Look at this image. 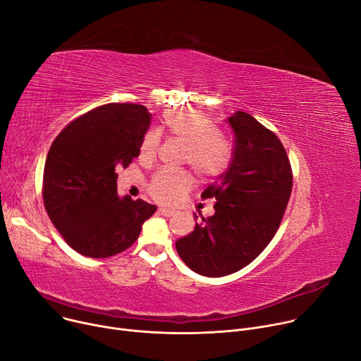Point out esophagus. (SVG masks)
I'll list each match as a JSON object with an SVG mask.
<instances>
[{
  "mask_svg": "<svg viewBox=\"0 0 361 361\" xmlns=\"http://www.w3.org/2000/svg\"><path fill=\"white\" fill-rule=\"evenodd\" d=\"M158 213H159L161 216H166V217L174 216V210H171V209H167V207H159V209H158Z\"/></svg>",
  "mask_w": 361,
  "mask_h": 361,
  "instance_id": "obj_1",
  "label": "esophagus"
}]
</instances>
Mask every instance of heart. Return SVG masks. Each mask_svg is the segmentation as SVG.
Here are the masks:
<instances>
[{
	"instance_id": "obj_1",
	"label": "heart",
	"mask_w": 361,
	"mask_h": 361,
	"mask_svg": "<svg viewBox=\"0 0 361 361\" xmlns=\"http://www.w3.org/2000/svg\"><path fill=\"white\" fill-rule=\"evenodd\" d=\"M164 125L171 140L184 147V162L200 180L220 176L231 159V147L219 137L213 122L203 114L191 109L170 111L164 115ZM159 145L157 133H148L141 142V158L152 159ZM192 178L188 173L159 171L149 183V192L159 203H174L191 188Z\"/></svg>"
}]
</instances>
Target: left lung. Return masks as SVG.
Here are the masks:
<instances>
[{
	"label": "left lung",
	"mask_w": 361,
	"mask_h": 361,
	"mask_svg": "<svg viewBox=\"0 0 361 361\" xmlns=\"http://www.w3.org/2000/svg\"><path fill=\"white\" fill-rule=\"evenodd\" d=\"M226 122L235 134L231 164L202 199H214V214L176 242L195 274L220 278L247 267L275 236L285 213L292 171L279 138L252 115L238 111ZM194 219L197 216L194 213Z\"/></svg>",
	"instance_id": "8db88e82"
}]
</instances>
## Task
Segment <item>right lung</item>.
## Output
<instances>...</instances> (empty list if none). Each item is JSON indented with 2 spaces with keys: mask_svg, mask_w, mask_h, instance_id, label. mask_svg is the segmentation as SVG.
I'll return each mask as SVG.
<instances>
[{
  "mask_svg": "<svg viewBox=\"0 0 361 361\" xmlns=\"http://www.w3.org/2000/svg\"><path fill=\"white\" fill-rule=\"evenodd\" d=\"M151 123L142 105L108 104L71 122L46 158L43 199L47 214L78 253L104 259L133 245L157 206L121 197L116 169L140 155Z\"/></svg>",
  "mask_w": 361,
  "mask_h": 361,
  "instance_id": "obj_1",
  "label": "right lung"
}]
</instances>
